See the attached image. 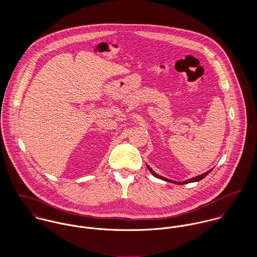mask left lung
Instances as JSON below:
<instances>
[{"mask_svg": "<svg viewBox=\"0 0 257 257\" xmlns=\"http://www.w3.org/2000/svg\"><path fill=\"white\" fill-rule=\"evenodd\" d=\"M147 169L150 171V173L153 175V176H155L156 178H159V179H161V180H164V181H167V182H170V183H174V184H179V185H183V184H188V183H192V182H198V181H200V180H202L203 178H205L213 169H211V170H209V171H207V172H205L204 174H201V175H199V176H196V177H193V178H191V179H189V180H185L183 182H177V181H173V180H170V179H167V178H165V177H162V176H160V175H158L156 172H154L152 169H151V167H149L148 165L147 164Z\"/></svg>", "mask_w": 257, "mask_h": 257, "instance_id": "8db88e82", "label": "left lung"}]
</instances>
